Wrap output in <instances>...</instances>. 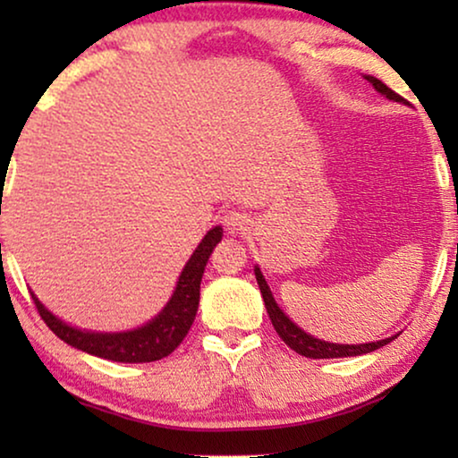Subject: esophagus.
<instances>
[{
	"instance_id": "1",
	"label": "esophagus",
	"mask_w": 458,
	"mask_h": 458,
	"mask_svg": "<svg viewBox=\"0 0 458 458\" xmlns=\"http://www.w3.org/2000/svg\"><path fill=\"white\" fill-rule=\"evenodd\" d=\"M221 223L229 235H243L246 231H250V218L240 210L225 212Z\"/></svg>"
}]
</instances>
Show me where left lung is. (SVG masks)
Masks as SVG:
<instances>
[{
  "label": "left lung",
  "mask_w": 458,
  "mask_h": 458,
  "mask_svg": "<svg viewBox=\"0 0 458 458\" xmlns=\"http://www.w3.org/2000/svg\"><path fill=\"white\" fill-rule=\"evenodd\" d=\"M365 79L375 87V91L381 93V96L392 99V102L406 104L404 98H400L396 91H392L390 87H387L386 83H381L379 79L371 77V74H365ZM254 275H256V281H259L262 300H265L267 312H268V317H271V323H273L275 331H277L281 340H284L287 346L293 350V352L302 354V356H306V359H344V356L369 354V352H373V350H377L381 346H386V344H390L392 340H396V337L400 335V334H396L392 337H386V340L369 342V344H334V342L317 340V337L306 334L304 329H300L298 325L293 323L292 318L279 309V304L275 302V298L271 293V287L267 285V281H265V277H262L259 267H254Z\"/></svg>",
  "instance_id": "8db88e82"
}]
</instances>
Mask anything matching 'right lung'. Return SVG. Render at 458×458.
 Returning <instances> with one entry per match:
<instances>
[{"label": "right lung", "mask_w": 458, "mask_h": 458, "mask_svg": "<svg viewBox=\"0 0 458 458\" xmlns=\"http://www.w3.org/2000/svg\"><path fill=\"white\" fill-rule=\"evenodd\" d=\"M223 240V227H212L204 240L199 242L196 252L187 260L183 271L179 275L177 287H174L171 300L165 309L141 327L131 331H114V334H104V331H87L72 327L49 312L39 302V298L30 292L35 300L37 310L49 329L54 331L60 340L68 346L83 350L87 354L99 356V359L114 362H152L160 360L173 352L174 348L183 342L190 331L193 318H196L199 304V284L208 262L212 250Z\"/></svg>", "instance_id": "obj_1"}]
</instances>
